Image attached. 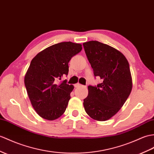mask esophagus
Masks as SVG:
<instances>
[{
  "mask_svg": "<svg viewBox=\"0 0 154 154\" xmlns=\"http://www.w3.org/2000/svg\"><path fill=\"white\" fill-rule=\"evenodd\" d=\"M86 87L85 86L82 85H81V84H79V83H77V84L75 85V87L77 88V87Z\"/></svg>",
  "mask_w": 154,
  "mask_h": 154,
  "instance_id": "1",
  "label": "esophagus"
}]
</instances>
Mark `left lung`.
<instances>
[{
	"label": "left lung",
	"instance_id": "obj_1",
	"mask_svg": "<svg viewBox=\"0 0 154 154\" xmlns=\"http://www.w3.org/2000/svg\"><path fill=\"white\" fill-rule=\"evenodd\" d=\"M83 45L94 76L103 81L95 87H88V94L83 102L85 112L94 120H108L119 112L131 94L129 64L122 53L108 45L96 41Z\"/></svg>",
	"mask_w": 154,
	"mask_h": 154
}]
</instances>
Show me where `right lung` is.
<instances>
[{
	"mask_svg": "<svg viewBox=\"0 0 154 154\" xmlns=\"http://www.w3.org/2000/svg\"><path fill=\"white\" fill-rule=\"evenodd\" d=\"M81 50V44L62 42L45 48L31 60L24 83L32 106L43 119L54 120L65 112L74 87L58 81L67 75L69 62Z\"/></svg>",
	"mask_w": 154,
	"mask_h": 154,
	"instance_id": "add662e5",
	"label": "right lung"
}]
</instances>
